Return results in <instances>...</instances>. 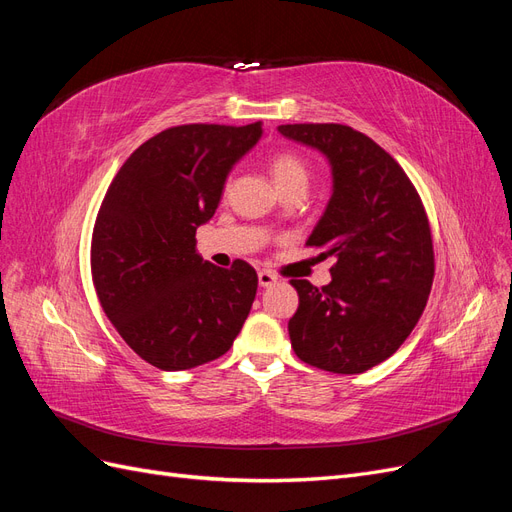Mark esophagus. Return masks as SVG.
<instances>
[{
	"mask_svg": "<svg viewBox=\"0 0 512 512\" xmlns=\"http://www.w3.org/2000/svg\"><path fill=\"white\" fill-rule=\"evenodd\" d=\"M277 282V275L275 273H271V271H258V284L262 286V288H269V286H273Z\"/></svg>",
	"mask_w": 512,
	"mask_h": 512,
	"instance_id": "obj_1",
	"label": "esophagus"
}]
</instances>
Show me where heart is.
Listing matches in <instances>:
<instances>
[{
    "label": "heart",
    "instance_id": "1",
    "mask_svg": "<svg viewBox=\"0 0 512 512\" xmlns=\"http://www.w3.org/2000/svg\"><path fill=\"white\" fill-rule=\"evenodd\" d=\"M269 168L271 175L277 183V188L286 190L292 188V185H307V177H309V168L307 164L292 151H280L271 156L269 160ZM228 188V183H226Z\"/></svg>",
    "mask_w": 512,
    "mask_h": 512
}]
</instances>
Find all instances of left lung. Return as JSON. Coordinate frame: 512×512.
<instances>
[{"mask_svg":"<svg viewBox=\"0 0 512 512\" xmlns=\"http://www.w3.org/2000/svg\"><path fill=\"white\" fill-rule=\"evenodd\" d=\"M327 156L333 194L307 245L333 258L331 284L290 280L299 309L288 322L294 354L333 374H363L416 327L433 284V241L408 175L363 132L342 123L277 128Z\"/></svg>","mask_w":512,"mask_h":512,"instance_id":"8db88e82","label":"left lung"}]
</instances>
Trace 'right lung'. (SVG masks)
Masks as SVG:
<instances>
[{"mask_svg": "<svg viewBox=\"0 0 512 512\" xmlns=\"http://www.w3.org/2000/svg\"><path fill=\"white\" fill-rule=\"evenodd\" d=\"M262 123L168 128L123 162L91 237V277L113 327L143 361L192 369L230 350L250 314L258 275L245 260L220 269L196 252L230 168Z\"/></svg>", "mask_w": 512, "mask_h": 512, "instance_id": "1", "label": "right lung"}]
</instances>
